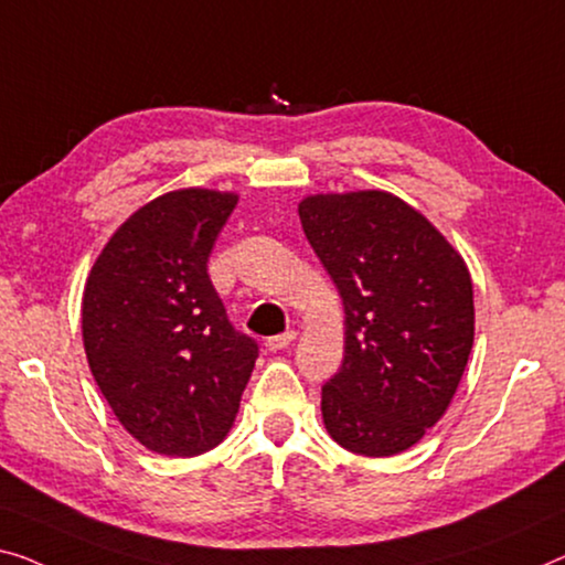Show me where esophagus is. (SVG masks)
I'll use <instances>...</instances> for the list:
<instances>
[{"label": "esophagus", "instance_id": "esophagus-1", "mask_svg": "<svg viewBox=\"0 0 565 565\" xmlns=\"http://www.w3.org/2000/svg\"><path fill=\"white\" fill-rule=\"evenodd\" d=\"M297 340V332H284V334H276V337H268L266 340V350L268 352H279L284 348H289V344Z\"/></svg>", "mask_w": 565, "mask_h": 565}]
</instances>
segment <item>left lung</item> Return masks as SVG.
Here are the masks:
<instances>
[{"label": "left lung", "mask_w": 565, "mask_h": 565, "mask_svg": "<svg viewBox=\"0 0 565 565\" xmlns=\"http://www.w3.org/2000/svg\"><path fill=\"white\" fill-rule=\"evenodd\" d=\"M299 217L344 309V360L322 388L327 434L363 457L406 451L446 414L475 344L465 258L385 190L317 192Z\"/></svg>", "instance_id": "obj_1"}]
</instances>
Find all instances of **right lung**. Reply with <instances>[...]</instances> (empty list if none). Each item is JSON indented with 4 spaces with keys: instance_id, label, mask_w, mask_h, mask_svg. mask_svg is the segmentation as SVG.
I'll use <instances>...</instances> for the list:
<instances>
[{
    "instance_id": "add662e5",
    "label": "right lung",
    "mask_w": 565,
    "mask_h": 565,
    "mask_svg": "<svg viewBox=\"0 0 565 565\" xmlns=\"http://www.w3.org/2000/svg\"><path fill=\"white\" fill-rule=\"evenodd\" d=\"M238 192L180 188L126 217L90 266L81 301L88 367L141 446L198 457L233 428L258 348L235 332L207 258Z\"/></svg>"
}]
</instances>
